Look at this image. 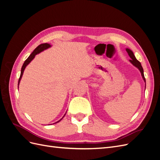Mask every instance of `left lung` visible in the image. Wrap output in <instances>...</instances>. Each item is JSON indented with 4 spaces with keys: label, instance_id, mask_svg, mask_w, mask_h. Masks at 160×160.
<instances>
[{
    "label": "left lung",
    "instance_id": "1",
    "mask_svg": "<svg viewBox=\"0 0 160 160\" xmlns=\"http://www.w3.org/2000/svg\"><path fill=\"white\" fill-rule=\"evenodd\" d=\"M126 51L128 53V55L129 56V57L131 58V59L129 60L130 62L132 63L134 67H136L139 69V71L141 72V75L142 78L145 82V89H146V79H145V77H144V74H143V67L141 65V62H140L139 61L137 60L136 58H135L133 51L128 49V48H126Z\"/></svg>",
    "mask_w": 160,
    "mask_h": 160
}]
</instances>
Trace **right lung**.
I'll use <instances>...</instances> for the list:
<instances>
[{"label":"right lung","instance_id":"add662e5","mask_svg":"<svg viewBox=\"0 0 160 160\" xmlns=\"http://www.w3.org/2000/svg\"><path fill=\"white\" fill-rule=\"evenodd\" d=\"M51 47V45L50 44H48V43H43V44L39 45H38V46L36 48V49H35V50H34V51H32V52L29 55V57H28L27 58V59L25 60V62H24V63H23V65H22V68H21L20 78H19L18 82V88L19 84H20L21 80V79H22V75H23L24 71H25V68H26V67H27L28 64H29L30 62L34 59V58L35 57L36 55L38 54V53L41 52L43 51H45V50H46V49H49V48H50ZM66 113H67V111H66ZM66 113H65V114H66ZM65 114L63 115V117H62L60 120H59V121H58V122H55V123H58V122H59L60 121L65 117ZM54 123H53V124H54Z\"/></svg>","mask_w":160,"mask_h":160}]
</instances>
